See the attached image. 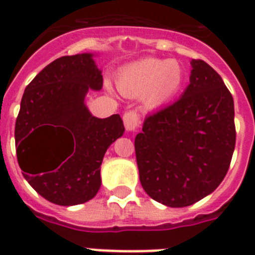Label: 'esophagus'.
Listing matches in <instances>:
<instances>
[{
	"label": "esophagus",
	"mask_w": 255,
	"mask_h": 255,
	"mask_svg": "<svg viewBox=\"0 0 255 255\" xmlns=\"http://www.w3.org/2000/svg\"><path fill=\"white\" fill-rule=\"evenodd\" d=\"M124 125H125V129L129 133L135 131L140 125V118L137 115V112H126L125 115H124Z\"/></svg>",
	"instance_id": "esophagus-1"
}]
</instances>
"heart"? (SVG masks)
<instances>
[{
    "mask_svg": "<svg viewBox=\"0 0 255 255\" xmlns=\"http://www.w3.org/2000/svg\"><path fill=\"white\" fill-rule=\"evenodd\" d=\"M184 67L174 59H143L126 67L117 76V88L126 97H140L148 111L159 109L182 91Z\"/></svg>",
    "mask_w": 255,
    "mask_h": 255,
    "instance_id": "heart-1",
    "label": "heart"
}]
</instances>
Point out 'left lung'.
I'll return each instance as SVG.
<instances>
[{
	"mask_svg": "<svg viewBox=\"0 0 255 255\" xmlns=\"http://www.w3.org/2000/svg\"><path fill=\"white\" fill-rule=\"evenodd\" d=\"M189 84L178 101L144 118L135 156L148 196L183 208L223 182L236 144L234 103L223 79L203 60H191Z\"/></svg>",
	"mask_w": 255,
	"mask_h": 255,
	"instance_id": "1",
	"label": "left lung"
}]
</instances>
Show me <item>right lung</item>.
Instances as JSON below:
<instances>
[{"mask_svg":"<svg viewBox=\"0 0 255 255\" xmlns=\"http://www.w3.org/2000/svg\"><path fill=\"white\" fill-rule=\"evenodd\" d=\"M95 54L63 56L26 87L15 121V147L23 178L46 200L71 207L87 203L101 187L108 147L124 135L121 117L97 118L85 96L103 88Z\"/></svg>","mask_w":255,"mask_h":255,"instance_id":"obj_1","label":"right lung"}]
</instances>
